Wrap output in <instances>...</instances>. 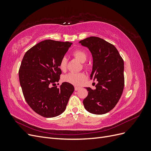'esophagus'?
Instances as JSON below:
<instances>
[{"mask_svg":"<svg viewBox=\"0 0 151 151\" xmlns=\"http://www.w3.org/2000/svg\"><path fill=\"white\" fill-rule=\"evenodd\" d=\"M81 88V87H77V86H75V88H74L75 91H78V90H79Z\"/></svg>","mask_w":151,"mask_h":151,"instance_id":"esophagus-1","label":"esophagus"}]
</instances>
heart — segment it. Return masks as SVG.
<instances>
[{"instance_id":"1","label":"heart","mask_w":151,"mask_h":151,"mask_svg":"<svg viewBox=\"0 0 151 151\" xmlns=\"http://www.w3.org/2000/svg\"><path fill=\"white\" fill-rule=\"evenodd\" d=\"M74 56L77 60L80 61L81 63H84L87 58H88V55L82 50H77L72 53ZM67 59L66 57H63L61 58V60L59 62V68L62 71H65L67 68ZM84 66L86 67V65L84 64ZM87 79V76L83 72L79 73H74L70 72L65 75L62 77V80L66 82V83H70L71 84L75 86H79L83 84Z\"/></svg>"}]
</instances>
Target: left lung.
Masks as SVG:
<instances>
[{
    "instance_id": "1",
    "label": "left lung",
    "mask_w": 151,
    "mask_h": 151,
    "mask_svg": "<svg viewBox=\"0 0 151 151\" xmlns=\"http://www.w3.org/2000/svg\"><path fill=\"white\" fill-rule=\"evenodd\" d=\"M79 43L89 48L93 58L91 79H96V89L86 88L85 109L96 115L105 114L116 106L124 88V62L116 47L102 38L91 36Z\"/></svg>"
}]
</instances>
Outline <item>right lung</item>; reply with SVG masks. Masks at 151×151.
<instances>
[{
	"mask_svg": "<svg viewBox=\"0 0 151 151\" xmlns=\"http://www.w3.org/2000/svg\"><path fill=\"white\" fill-rule=\"evenodd\" d=\"M72 43L44 40L26 52L19 70V83L24 99L31 108L45 118L58 116L65 111L73 85L65 82L59 88V62Z\"/></svg>",
	"mask_w": 151,
	"mask_h": 151,
	"instance_id": "obj_1",
	"label": "right lung"
}]
</instances>
